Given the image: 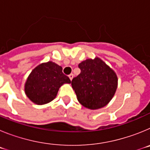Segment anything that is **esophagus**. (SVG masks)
I'll return each mask as SVG.
<instances>
[{"label":"esophagus","instance_id":"obj_1","mask_svg":"<svg viewBox=\"0 0 150 150\" xmlns=\"http://www.w3.org/2000/svg\"><path fill=\"white\" fill-rule=\"evenodd\" d=\"M68 76H69V78H70V79H71V80H72L73 78H74V74H70V75H69Z\"/></svg>","mask_w":150,"mask_h":150}]
</instances>
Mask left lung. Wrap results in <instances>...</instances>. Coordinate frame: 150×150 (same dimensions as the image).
<instances>
[{"mask_svg": "<svg viewBox=\"0 0 150 150\" xmlns=\"http://www.w3.org/2000/svg\"><path fill=\"white\" fill-rule=\"evenodd\" d=\"M80 74L71 82L78 101L90 110H98L109 104L116 93L118 77L115 71L96 57L79 64Z\"/></svg>", "mask_w": 150, "mask_h": 150, "instance_id": "1", "label": "left lung"}]
</instances>
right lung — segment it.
Returning <instances> with one entry per match:
<instances>
[{"instance_id":"obj_1","label":"right lung","mask_w":150,"mask_h":150,"mask_svg":"<svg viewBox=\"0 0 150 150\" xmlns=\"http://www.w3.org/2000/svg\"><path fill=\"white\" fill-rule=\"evenodd\" d=\"M68 76L62 73V67L52 62L38 65L28 76L25 92L33 103L43 105L55 98L59 88L71 83Z\"/></svg>"}]
</instances>
